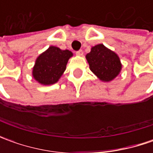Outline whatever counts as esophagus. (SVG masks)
Masks as SVG:
<instances>
[{
  "label": "esophagus",
  "mask_w": 153,
  "mask_h": 153,
  "mask_svg": "<svg viewBox=\"0 0 153 153\" xmlns=\"http://www.w3.org/2000/svg\"><path fill=\"white\" fill-rule=\"evenodd\" d=\"M76 54L78 56H82L83 55V52H82V50L77 51V52H76Z\"/></svg>",
  "instance_id": "1"
}]
</instances>
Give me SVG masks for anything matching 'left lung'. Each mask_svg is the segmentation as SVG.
Returning <instances> with one entry per match:
<instances>
[{"label": "left lung", "instance_id": "8db88e82", "mask_svg": "<svg viewBox=\"0 0 153 153\" xmlns=\"http://www.w3.org/2000/svg\"><path fill=\"white\" fill-rule=\"evenodd\" d=\"M91 71L102 82H111L115 79L122 70L118 55L103 44L92 47L90 53L86 55Z\"/></svg>", "mask_w": 153, "mask_h": 153}]
</instances>
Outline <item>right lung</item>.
<instances>
[{"label": "right lung", "instance_id": "obj_1", "mask_svg": "<svg viewBox=\"0 0 153 153\" xmlns=\"http://www.w3.org/2000/svg\"><path fill=\"white\" fill-rule=\"evenodd\" d=\"M72 56L71 51L50 46L36 59L32 70L33 78L42 85L54 84L65 72L68 60Z\"/></svg>", "mask_w": 153, "mask_h": 153}]
</instances>
